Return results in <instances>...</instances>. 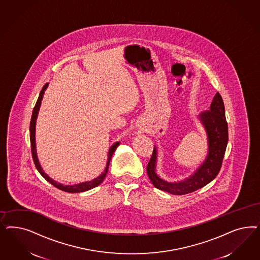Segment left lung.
<instances>
[{
	"label": "left lung",
	"mask_w": 260,
	"mask_h": 260,
	"mask_svg": "<svg viewBox=\"0 0 260 260\" xmlns=\"http://www.w3.org/2000/svg\"><path fill=\"white\" fill-rule=\"evenodd\" d=\"M200 119L207 130L209 139V154L205 161L192 176L179 183H168L160 179L155 172L157 150L154 148L146 171L156 188L174 195H184L200 189L217 176L222 167L229 140L224 102L219 92L214 95L210 109L206 110L200 115Z\"/></svg>",
	"instance_id": "8db88e82"
}]
</instances>
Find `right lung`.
Returning <instances> with one entry per match:
<instances>
[{
  "label": "right lung",
  "instance_id": "right-lung-1",
  "mask_svg": "<svg viewBox=\"0 0 260 260\" xmlns=\"http://www.w3.org/2000/svg\"><path fill=\"white\" fill-rule=\"evenodd\" d=\"M47 87H48V83H46L44 85V87H43L42 90H41V92H40V94H39V98H38V100L36 101V104H35L34 111H32V116H31V120H30V126H29L31 154H32V159H34V165H35V167L37 168V170L39 171V173H40V174H41V175H42V176L44 177V178H45L49 183H50L52 185H54L55 187L59 188L60 190H63V191H65V192L77 193L83 192V191H86V190L92 189V188L95 187V186H98L99 184H101V183L103 182L104 178H105L106 174H107V172H108V168H109V164L110 160H111V158H112V156H113L114 152H115L116 149H117V147L118 146L119 143H116L114 145H112V146H111V148H110L109 150V155H108L107 166H106V168H105L104 172H102L101 175L98 177V178L93 179V180L90 181V182H85V183L74 184V185H64V184H60V183L55 182L54 180H52L51 178H50V177L48 176V175L44 172V170H43L42 168H41L40 162H39L38 158H37V154H36V145H35V124H36V118H37V116H38V111H39V108H40L43 95H44V92H45V90L47 89Z\"/></svg>",
  "mask_w": 260,
  "mask_h": 260
}]
</instances>
